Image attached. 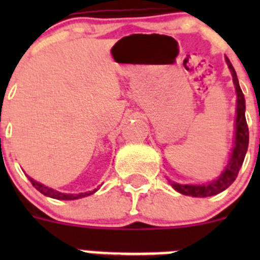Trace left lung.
<instances>
[{
    "label": "left lung",
    "instance_id": "8db88e82",
    "mask_svg": "<svg viewBox=\"0 0 260 260\" xmlns=\"http://www.w3.org/2000/svg\"><path fill=\"white\" fill-rule=\"evenodd\" d=\"M225 61L228 63V68L231 70L232 77H233L234 88H236V93H237L236 121H234V141L228 164H226L222 173L216 180L211 181L208 183H202V185H182V183H177L171 180H168L172 185V187L176 191L180 192V194L195 197V198H206V197H212V195L224 191L237 178L238 172H240L243 160H245V156H246L247 147H249V127H247L246 117H245V110H246L245 96H243L240 83H238L236 70L232 66L228 57L225 58Z\"/></svg>",
    "mask_w": 260,
    "mask_h": 260
}]
</instances>
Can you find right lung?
Instances as JSON below:
<instances>
[{"instance_id":"1","label":"right lung","mask_w":260,"mask_h":260,"mask_svg":"<svg viewBox=\"0 0 260 260\" xmlns=\"http://www.w3.org/2000/svg\"><path fill=\"white\" fill-rule=\"evenodd\" d=\"M31 181V183L35 186V189L38 191H40L41 194H44L45 197H49V198L53 199H58V201H75V199H80V198H84V197H88V195L93 194V192L98 191L99 189L92 190V191H86V192H79V194H66V192H59L57 190L52 189V187H48V186L43 185V183L38 182L35 181L34 178H31L29 176H27Z\"/></svg>"}]
</instances>
